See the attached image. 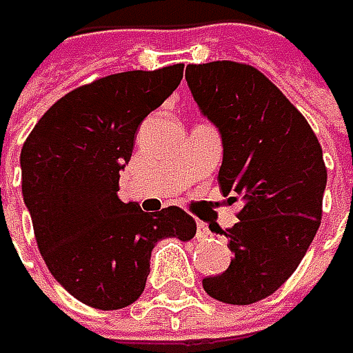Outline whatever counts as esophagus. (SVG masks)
<instances>
[{
	"mask_svg": "<svg viewBox=\"0 0 353 353\" xmlns=\"http://www.w3.org/2000/svg\"><path fill=\"white\" fill-rule=\"evenodd\" d=\"M196 237L198 239H206V237H210V231H208V227L204 225V223H196Z\"/></svg>",
	"mask_w": 353,
	"mask_h": 353,
	"instance_id": "34e87169",
	"label": "esophagus"
}]
</instances>
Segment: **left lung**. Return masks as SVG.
<instances>
[{
	"label": "left lung",
	"instance_id": "8db88e82",
	"mask_svg": "<svg viewBox=\"0 0 353 353\" xmlns=\"http://www.w3.org/2000/svg\"><path fill=\"white\" fill-rule=\"evenodd\" d=\"M185 81L223 139L221 192L243 202L239 223L221 231L235 257L202 286L221 303L251 305L292 276L317 235L327 183L323 151L305 116L255 67L190 65Z\"/></svg>",
	"mask_w": 353,
	"mask_h": 353
}]
</instances>
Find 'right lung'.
<instances>
[{
  "label": "right lung",
  "mask_w": 353,
  "mask_h": 353,
  "mask_svg": "<svg viewBox=\"0 0 353 353\" xmlns=\"http://www.w3.org/2000/svg\"><path fill=\"white\" fill-rule=\"evenodd\" d=\"M183 65L114 73L48 108L22 153V196L40 255L54 280L100 311L132 305L145 290L157 241L196 235L177 206L143 212L118 198L137 128L179 85Z\"/></svg>",
  "instance_id": "1"
}]
</instances>
